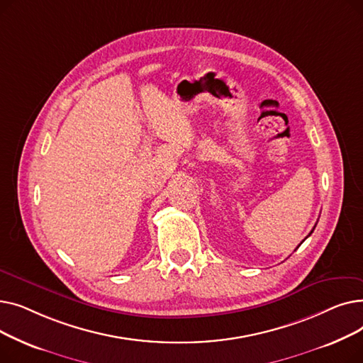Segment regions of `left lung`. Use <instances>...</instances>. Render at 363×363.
<instances>
[{
  "instance_id": "1",
  "label": "left lung",
  "mask_w": 363,
  "mask_h": 363,
  "mask_svg": "<svg viewBox=\"0 0 363 363\" xmlns=\"http://www.w3.org/2000/svg\"><path fill=\"white\" fill-rule=\"evenodd\" d=\"M312 233H313V230H312ZM312 233H311V234H312ZM311 234H309V235H311ZM298 245H300V244H298Z\"/></svg>"
}]
</instances>
